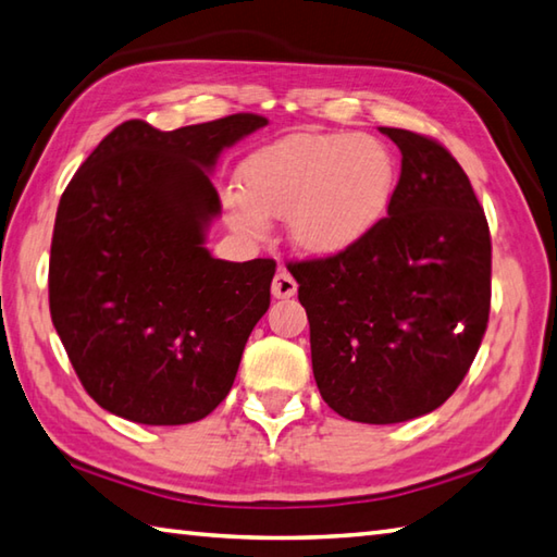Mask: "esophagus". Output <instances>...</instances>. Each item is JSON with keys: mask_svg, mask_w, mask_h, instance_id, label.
Instances as JSON below:
<instances>
[{"mask_svg": "<svg viewBox=\"0 0 557 557\" xmlns=\"http://www.w3.org/2000/svg\"><path fill=\"white\" fill-rule=\"evenodd\" d=\"M295 295H297V280L292 277L285 268L277 270L275 280H272V297L289 299V297H295Z\"/></svg>", "mask_w": 557, "mask_h": 557, "instance_id": "34e87169", "label": "esophagus"}]
</instances>
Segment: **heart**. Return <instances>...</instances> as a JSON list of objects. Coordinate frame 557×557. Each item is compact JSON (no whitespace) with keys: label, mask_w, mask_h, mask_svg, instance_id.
Instances as JSON below:
<instances>
[{"label":"heart","mask_w":557,"mask_h":557,"mask_svg":"<svg viewBox=\"0 0 557 557\" xmlns=\"http://www.w3.org/2000/svg\"><path fill=\"white\" fill-rule=\"evenodd\" d=\"M228 195L238 228L260 234L268 216H287L292 244L311 256H338L375 231L397 189V160L368 134H292L256 150Z\"/></svg>","instance_id":"heart-1"}]
</instances>
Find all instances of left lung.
Returning <instances> with one entry per match:
<instances>
[{"mask_svg": "<svg viewBox=\"0 0 557 557\" xmlns=\"http://www.w3.org/2000/svg\"><path fill=\"white\" fill-rule=\"evenodd\" d=\"M380 131L401 150L387 216L356 248L289 265L321 397L360 423L438 409L478 356L492 299L490 226L465 170L438 140Z\"/></svg>", "mask_w": 557, "mask_h": 557, "instance_id": "obj_1", "label": "left lung"}]
</instances>
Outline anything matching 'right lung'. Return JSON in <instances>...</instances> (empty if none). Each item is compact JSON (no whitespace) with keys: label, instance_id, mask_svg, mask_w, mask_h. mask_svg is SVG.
Segmentation results:
<instances>
[{"label":"right lung","instance_id":"1","mask_svg":"<svg viewBox=\"0 0 557 557\" xmlns=\"http://www.w3.org/2000/svg\"><path fill=\"white\" fill-rule=\"evenodd\" d=\"M265 116L158 131L124 121L60 197L50 317L99 407L146 426L205 419L234 387L250 331L270 307L275 260H219L209 173Z\"/></svg>","mask_w":557,"mask_h":557}]
</instances>
